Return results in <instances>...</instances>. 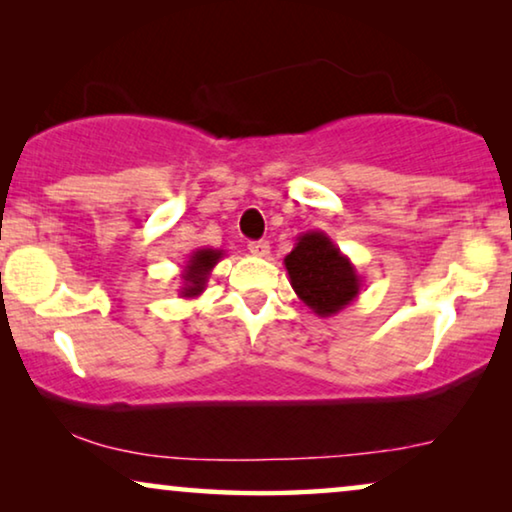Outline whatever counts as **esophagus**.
I'll return each instance as SVG.
<instances>
[{"label":"esophagus","mask_w":512,"mask_h":512,"mask_svg":"<svg viewBox=\"0 0 512 512\" xmlns=\"http://www.w3.org/2000/svg\"><path fill=\"white\" fill-rule=\"evenodd\" d=\"M249 251L258 258H265L270 254V244L265 240H258V242H249Z\"/></svg>","instance_id":"obj_1"}]
</instances>
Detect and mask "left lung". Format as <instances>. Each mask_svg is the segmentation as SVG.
<instances>
[{
  "mask_svg": "<svg viewBox=\"0 0 512 512\" xmlns=\"http://www.w3.org/2000/svg\"><path fill=\"white\" fill-rule=\"evenodd\" d=\"M296 296L317 314L333 317L359 298L363 279L356 265L335 247L324 230H307L284 258Z\"/></svg>",
  "mask_w": 512,
  "mask_h": 512,
  "instance_id": "8db88e82",
  "label": "left lung"
}]
</instances>
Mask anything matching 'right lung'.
<instances>
[{
  "label": "right lung",
  "instance_id": "1",
  "mask_svg": "<svg viewBox=\"0 0 512 512\" xmlns=\"http://www.w3.org/2000/svg\"><path fill=\"white\" fill-rule=\"evenodd\" d=\"M223 258V249H195L181 270V298H198L209 282L214 265Z\"/></svg>",
  "mask_w": 512,
  "mask_h": 512
}]
</instances>
